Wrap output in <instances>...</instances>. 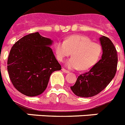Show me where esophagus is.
Segmentation results:
<instances>
[{
	"instance_id": "34e87169",
	"label": "esophagus",
	"mask_w": 125,
	"mask_h": 125,
	"mask_svg": "<svg viewBox=\"0 0 125 125\" xmlns=\"http://www.w3.org/2000/svg\"><path fill=\"white\" fill-rule=\"evenodd\" d=\"M62 71L64 73H70V72H69L68 70H65L64 68H62Z\"/></svg>"
}]
</instances>
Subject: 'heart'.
I'll list each match as a JSON object with an SVG mask.
<instances>
[{"label": "heart", "instance_id": "b5f03b06", "mask_svg": "<svg viewBox=\"0 0 125 125\" xmlns=\"http://www.w3.org/2000/svg\"><path fill=\"white\" fill-rule=\"evenodd\" d=\"M55 48L57 58L61 62L72 53L73 57L66 63L70 70H89L97 62L103 52L101 44L86 36L78 35L70 36L64 41L57 42Z\"/></svg>", "mask_w": 125, "mask_h": 125}]
</instances>
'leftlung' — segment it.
<instances>
[{
    "label": "left lung",
    "mask_w": 125,
    "mask_h": 125,
    "mask_svg": "<svg viewBox=\"0 0 125 125\" xmlns=\"http://www.w3.org/2000/svg\"><path fill=\"white\" fill-rule=\"evenodd\" d=\"M103 48L101 59L88 72L80 75L71 90L77 96L90 97L103 90L114 77L117 65V53L110 39L99 38Z\"/></svg>",
    "instance_id": "obj_1"
}]
</instances>
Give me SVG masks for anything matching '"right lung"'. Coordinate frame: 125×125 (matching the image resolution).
<instances>
[{"label":"right lung","mask_w":125,"mask_h":125,"mask_svg":"<svg viewBox=\"0 0 125 125\" xmlns=\"http://www.w3.org/2000/svg\"><path fill=\"white\" fill-rule=\"evenodd\" d=\"M53 41L39 32L23 37L12 46L8 59V71L13 85L27 96L41 94L51 74L61 70L50 46Z\"/></svg>","instance_id":"add662e5"}]
</instances>
